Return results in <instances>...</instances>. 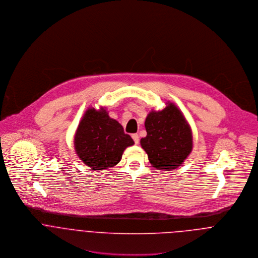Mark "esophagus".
Listing matches in <instances>:
<instances>
[{"label": "esophagus", "instance_id": "esophagus-1", "mask_svg": "<svg viewBox=\"0 0 258 258\" xmlns=\"http://www.w3.org/2000/svg\"><path fill=\"white\" fill-rule=\"evenodd\" d=\"M132 138H133L135 144L139 143V135L138 134H132Z\"/></svg>", "mask_w": 258, "mask_h": 258}]
</instances>
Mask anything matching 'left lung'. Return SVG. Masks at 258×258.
Segmentation results:
<instances>
[{"instance_id":"8db88e82","label":"left lung","mask_w":258,"mask_h":258,"mask_svg":"<svg viewBox=\"0 0 258 258\" xmlns=\"http://www.w3.org/2000/svg\"><path fill=\"white\" fill-rule=\"evenodd\" d=\"M147 136L141 139L153 167L165 171L178 168L192 148L191 131L173 103L162 111H152L145 121Z\"/></svg>"}]
</instances>
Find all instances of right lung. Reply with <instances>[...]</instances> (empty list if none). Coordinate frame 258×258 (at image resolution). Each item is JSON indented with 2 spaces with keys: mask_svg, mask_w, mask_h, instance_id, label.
Listing matches in <instances>:
<instances>
[{
  "mask_svg": "<svg viewBox=\"0 0 258 258\" xmlns=\"http://www.w3.org/2000/svg\"><path fill=\"white\" fill-rule=\"evenodd\" d=\"M133 144V139L125 134L122 125L103 109L86 111L74 137L76 154L94 171L117 165L124 150Z\"/></svg>",
  "mask_w": 258,
  "mask_h": 258,
  "instance_id": "1",
  "label": "right lung"
}]
</instances>
